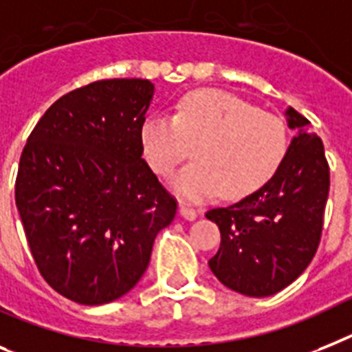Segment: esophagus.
Here are the masks:
<instances>
[{
	"mask_svg": "<svg viewBox=\"0 0 352 352\" xmlns=\"http://www.w3.org/2000/svg\"><path fill=\"white\" fill-rule=\"evenodd\" d=\"M179 212H181V217L186 218V220H195V218L199 217V209L191 208V206H188V204H181L179 206Z\"/></svg>",
	"mask_w": 352,
	"mask_h": 352,
	"instance_id": "1",
	"label": "esophagus"
}]
</instances>
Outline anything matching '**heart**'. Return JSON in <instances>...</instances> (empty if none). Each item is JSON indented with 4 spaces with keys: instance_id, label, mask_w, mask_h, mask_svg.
<instances>
[{
    "instance_id": "obj_1",
    "label": "heart",
    "mask_w": 352,
    "mask_h": 352,
    "mask_svg": "<svg viewBox=\"0 0 352 352\" xmlns=\"http://www.w3.org/2000/svg\"><path fill=\"white\" fill-rule=\"evenodd\" d=\"M141 150L157 175H170L193 146L195 161L177 171L171 190L186 200L221 193L241 199L267 184L281 168L288 131L281 118L259 112L243 100L218 91L184 96L171 116L144 121Z\"/></svg>"
}]
</instances>
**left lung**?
I'll use <instances>...</instances> for the list:
<instances>
[{"label":"left lung","mask_w":352,"mask_h":352,"mask_svg":"<svg viewBox=\"0 0 352 352\" xmlns=\"http://www.w3.org/2000/svg\"><path fill=\"white\" fill-rule=\"evenodd\" d=\"M285 116L297 134L276 175L240 202L206 212L221 234L209 268L221 285L249 297L292 285L311 263L322 234L329 195L324 144L295 109Z\"/></svg>","instance_id":"8db88e82"}]
</instances>
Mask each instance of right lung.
<instances>
[{"label": "right lung", "instance_id": "add662e5", "mask_svg": "<svg viewBox=\"0 0 352 352\" xmlns=\"http://www.w3.org/2000/svg\"><path fill=\"white\" fill-rule=\"evenodd\" d=\"M153 98L141 78L98 80L44 112L21 153L16 206L44 281L98 306L131 292L177 200L141 155Z\"/></svg>", "mask_w": 352, "mask_h": 352}]
</instances>
